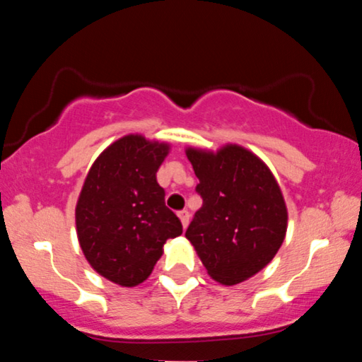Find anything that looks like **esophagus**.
Here are the masks:
<instances>
[{
    "label": "esophagus",
    "mask_w": 362,
    "mask_h": 362,
    "mask_svg": "<svg viewBox=\"0 0 362 362\" xmlns=\"http://www.w3.org/2000/svg\"><path fill=\"white\" fill-rule=\"evenodd\" d=\"M178 218H180V221H182V226L184 228H187V224H189V219H190V214H189V211H178Z\"/></svg>",
    "instance_id": "1"
}]
</instances>
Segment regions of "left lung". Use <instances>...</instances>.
<instances>
[{
  "mask_svg": "<svg viewBox=\"0 0 362 362\" xmlns=\"http://www.w3.org/2000/svg\"><path fill=\"white\" fill-rule=\"evenodd\" d=\"M202 197L185 236L207 274L233 286L274 259L288 230L279 184L259 156L238 144L219 151L187 148Z\"/></svg>",
  "mask_w": 362,
  "mask_h": 362,
  "instance_id": "obj_1",
  "label": "left lung"
}]
</instances>
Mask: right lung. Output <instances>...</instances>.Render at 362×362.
Returning <instances> with one entry per match:
<instances>
[{
  "instance_id": "right-lung-1",
  "label": "right lung",
  "mask_w": 362,
  "mask_h": 362,
  "mask_svg": "<svg viewBox=\"0 0 362 362\" xmlns=\"http://www.w3.org/2000/svg\"><path fill=\"white\" fill-rule=\"evenodd\" d=\"M167 143L139 134L112 143L91 165L76 204V233L86 260L124 288L146 281L182 223L165 206L156 172Z\"/></svg>"
}]
</instances>
